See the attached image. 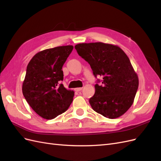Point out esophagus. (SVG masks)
Instances as JSON below:
<instances>
[{"mask_svg":"<svg viewBox=\"0 0 161 161\" xmlns=\"http://www.w3.org/2000/svg\"><path fill=\"white\" fill-rule=\"evenodd\" d=\"M82 89V87H78V88H75V91H77V92H79V91H80Z\"/></svg>","mask_w":161,"mask_h":161,"instance_id":"34e87169","label":"esophagus"}]
</instances>
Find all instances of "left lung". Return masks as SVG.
Here are the masks:
<instances>
[{
    "label": "left lung",
    "mask_w": 161,
    "mask_h": 161,
    "mask_svg": "<svg viewBox=\"0 0 161 161\" xmlns=\"http://www.w3.org/2000/svg\"><path fill=\"white\" fill-rule=\"evenodd\" d=\"M78 54L86 60L93 75L102 77V85H95L89 99L94 111L108 119L123 115L132 106L138 89L137 73L127 55L119 46L108 43H80Z\"/></svg>",
    "instance_id": "left-lung-1"
}]
</instances>
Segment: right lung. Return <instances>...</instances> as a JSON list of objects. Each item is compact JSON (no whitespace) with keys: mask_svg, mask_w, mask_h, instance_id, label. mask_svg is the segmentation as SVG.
Segmentation results:
<instances>
[{"mask_svg":"<svg viewBox=\"0 0 161 161\" xmlns=\"http://www.w3.org/2000/svg\"><path fill=\"white\" fill-rule=\"evenodd\" d=\"M74 48L60 46L39 51L28 64L22 93L33 110L42 118L51 120L66 111L75 92L67 89L63 80L62 66Z\"/></svg>","mask_w":161,"mask_h":161,"instance_id":"1","label":"right lung"}]
</instances>
